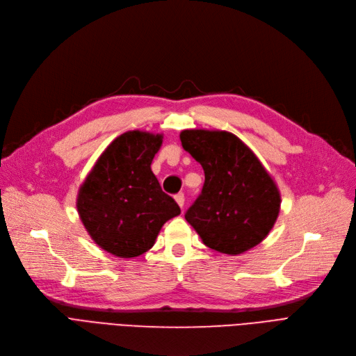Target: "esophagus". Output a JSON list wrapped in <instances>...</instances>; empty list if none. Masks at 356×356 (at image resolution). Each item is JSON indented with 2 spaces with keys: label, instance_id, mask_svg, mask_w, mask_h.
I'll list each match as a JSON object with an SVG mask.
<instances>
[{
  "label": "esophagus",
  "instance_id": "34e87169",
  "mask_svg": "<svg viewBox=\"0 0 356 356\" xmlns=\"http://www.w3.org/2000/svg\"><path fill=\"white\" fill-rule=\"evenodd\" d=\"M175 201L178 202V206L182 209V207H184V201H185V197H184V194H182V193L177 194V195H175Z\"/></svg>",
  "mask_w": 356,
  "mask_h": 356
}]
</instances>
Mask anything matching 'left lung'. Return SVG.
Masks as SVG:
<instances>
[{"instance_id":"obj_1","label":"left lung","mask_w":356,"mask_h":356,"mask_svg":"<svg viewBox=\"0 0 356 356\" xmlns=\"http://www.w3.org/2000/svg\"><path fill=\"white\" fill-rule=\"evenodd\" d=\"M179 139L206 175L185 213L202 243L232 257L259 245L277 222L281 194L258 156L226 130H182Z\"/></svg>"}]
</instances>
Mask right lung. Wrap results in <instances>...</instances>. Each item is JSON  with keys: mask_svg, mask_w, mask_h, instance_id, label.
<instances>
[{"mask_svg": "<svg viewBox=\"0 0 356 356\" xmlns=\"http://www.w3.org/2000/svg\"><path fill=\"white\" fill-rule=\"evenodd\" d=\"M162 134L130 130L115 138L81 184L76 210L91 239L117 258L155 245L162 226L181 213L150 169Z\"/></svg>", "mask_w": 356, "mask_h": 356, "instance_id": "1", "label": "right lung"}]
</instances>
